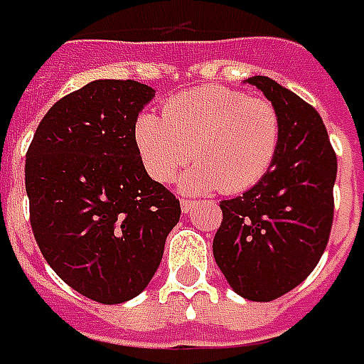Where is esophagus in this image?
Returning <instances> with one entry per match:
<instances>
[{
    "label": "esophagus",
    "instance_id": "34e87169",
    "mask_svg": "<svg viewBox=\"0 0 364 364\" xmlns=\"http://www.w3.org/2000/svg\"><path fill=\"white\" fill-rule=\"evenodd\" d=\"M193 206H195V200H191V198H181V210L187 214V212H191L193 210Z\"/></svg>",
    "mask_w": 364,
    "mask_h": 364
}]
</instances>
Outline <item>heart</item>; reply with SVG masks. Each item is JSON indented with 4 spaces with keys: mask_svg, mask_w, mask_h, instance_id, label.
Wrapping results in <instances>:
<instances>
[{
    "mask_svg": "<svg viewBox=\"0 0 364 364\" xmlns=\"http://www.w3.org/2000/svg\"><path fill=\"white\" fill-rule=\"evenodd\" d=\"M134 146L148 175L169 183L195 156L179 187L187 193H241L257 185L276 160L282 121L264 98L220 85L175 94L164 117L142 114L134 123Z\"/></svg>",
    "mask_w": 364,
    "mask_h": 364,
    "instance_id": "b5f03b06",
    "label": "heart"
}]
</instances>
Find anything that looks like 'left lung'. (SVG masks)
<instances>
[{"label": "left lung", "instance_id": "left-lung-1", "mask_svg": "<svg viewBox=\"0 0 364 364\" xmlns=\"http://www.w3.org/2000/svg\"><path fill=\"white\" fill-rule=\"evenodd\" d=\"M279 114L282 139L268 173L222 200L218 268L237 295L268 303L311 274L328 245L338 160L318 112L270 77H250Z\"/></svg>", "mask_w": 364, "mask_h": 364}]
</instances>
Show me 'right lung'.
Wrapping results in <instances>:
<instances>
[{
	"instance_id": "obj_1",
	"label": "right lung",
	"mask_w": 364,
	"mask_h": 364,
	"mask_svg": "<svg viewBox=\"0 0 364 364\" xmlns=\"http://www.w3.org/2000/svg\"><path fill=\"white\" fill-rule=\"evenodd\" d=\"M154 92L136 80H92L50 107L26 152L31 225L46 262L104 305L146 289L181 216L134 146Z\"/></svg>"
}]
</instances>
